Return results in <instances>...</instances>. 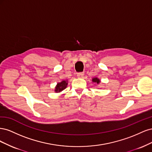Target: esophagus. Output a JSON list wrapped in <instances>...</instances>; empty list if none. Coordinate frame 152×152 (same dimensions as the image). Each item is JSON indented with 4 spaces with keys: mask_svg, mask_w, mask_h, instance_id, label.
Returning a JSON list of instances; mask_svg holds the SVG:
<instances>
[{
    "mask_svg": "<svg viewBox=\"0 0 152 152\" xmlns=\"http://www.w3.org/2000/svg\"><path fill=\"white\" fill-rule=\"evenodd\" d=\"M84 73H83V72H80V73H77V76L79 77V78H82L84 77Z\"/></svg>",
    "mask_w": 152,
    "mask_h": 152,
    "instance_id": "obj_1",
    "label": "esophagus"
}]
</instances>
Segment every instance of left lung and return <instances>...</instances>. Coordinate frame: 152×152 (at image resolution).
<instances>
[{
  "label": "left lung",
  "instance_id": "8db88e82",
  "mask_svg": "<svg viewBox=\"0 0 152 152\" xmlns=\"http://www.w3.org/2000/svg\"><path fill=\"white\" fill-rule=\"evenodd\" d=\"M92 82H93V83H95V84H99L100 83V80L99 79H98V77H94L92 79Z\"/></svg>",
  "mask_w": 152,
  "mask_h": 152
}]
</instances>
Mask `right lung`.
<instances>
[{
	"label": "right lung",
	"mask_w": 152,
	"mask_h": 152,
	"mask_svg": "<svg viewBox=\"0 0 152 152\" xmlns=\"http://www.w3.org/2000/svg\"><path fill=\"white\" fill-rule=\"evenodd\" d=\"M68 85V80H63L60 82H58L57 83L56 87H55V89L54 92L55 93H61L62 91H63L65 89H66V87H67Z\"/></svg>",
	"instance_id": "right-lung-1"
}]
</instances>
